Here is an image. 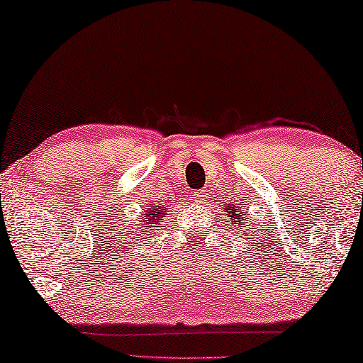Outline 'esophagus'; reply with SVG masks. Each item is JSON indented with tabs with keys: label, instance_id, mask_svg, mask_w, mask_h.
Masks as SVG:
<instances>
[{
	"label": "esophagus",
	"instance_id": "34e87169",
	"mask_svg": "<svg viewBox=\"0 0 363 363\" xmlns=\"http://www.w3.org/2000/svg\"><path fill=\"white\" fill-rule=\"evenodd\" d=\"M192 199L196 204H204L206 203V190H196L192 194Z\"/></svg>",
	"mask_w": 363,
	"mask_h": 363
}]
</instances>
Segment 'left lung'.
Returning <instances> with one entry per match:
<instances>
[{
  "mask_svg": "<svg viewBox=\"0 0 363 363\" xmlns=\"http://www.w3.org/2000/svg\"><path fill=\"white\" fill-rule=\"evenodd\" d=\"M222 209L225 211V222L227 225H232V230H240L242 233V238L247 236V240H252L259 242V235L255 232H259V225L257 222H250V216L247 214V211H245L242 206H236V204L227 203V204H220ZM255 219V217H252ZM253 235H250V233Z\"/></svg>",
  "mask_w": 363,
  "mask_h": 363,
  "instance_id": "obj_1",
  "label": "left lung"
}]
</instances>
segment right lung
Masks as SVG:
<instances>
[{
	"instance_id": "obj_1",
	"label": "right lung",
	"mask_w": 363,
	"mask_h": 363,
	"mask_svg": "<svg viewBox=\"0 0 363 363\" xmlns=\"http://www.w3.org/2000/svg\"><path fill=\"white\" fill-rule=\"evenodd\" d=\"M168 211H169V208H168L167 201L150 204V206L144 209L143 217H141V225H140V228H138V233H140L138 235V238L140 240L149 238V233H152L154 230H157V225L167 219ZM131 240H135V236Z\"/></svg>"
}]
</instances>
